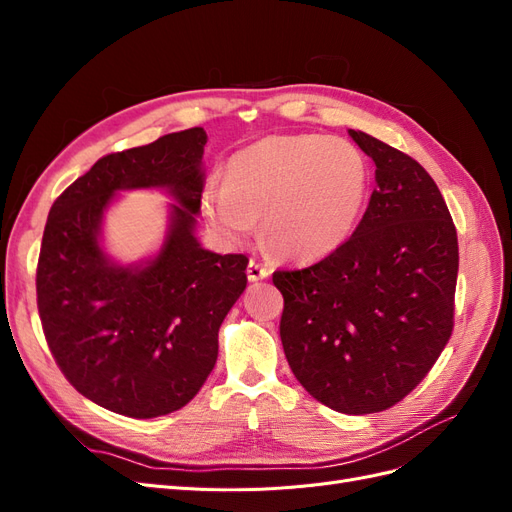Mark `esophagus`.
<instances>
[{"instance_id": "esophagus-1", "label": "esophagus", "mask_w": 512, "mask_h": 512, "mask_svg": "<svg viewBox=\"0 0 512 512\" xmlns=\"http://www.w3.org/2000/svg\"><path fill=\"white\" fill-rule=\"evenodd\" d=\"M269 275H271V269L262 267L260 262H256V260H250V265H247V280L260 282V280H267Z\"/></svg>"}]
</instances>
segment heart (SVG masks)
<instances>
[{
    "label": "heart",
    "instance_id": "b5f03b06",
    "mask_svg": "<svg viewBox=\"0 0 512 512\" xmlns=\"http://www.w3.org/2000/svg\"><path fill=\"white\" fill-rule=\"evenodd\" d=\"M369 188L363 151L327 134H277L237 151L226 183H209L200 211L228 241L250 235L256 218L277 252L312 262L342 247Z\"/></svg>",
    "mask_w": 512,
    "mask_h": 512
}]
</instances>
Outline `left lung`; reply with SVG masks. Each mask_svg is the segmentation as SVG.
<instances>
[{"label": "left lung", "mask_w": 512, "mask_h": 512, "mask_svg": "<svg viewBox=\"0 0 512 512\" xmlns=\"http://www.w3.org/2000/svg\"><path fill=\"white\" fill-rule=\"evenodd\" d=\"M376 164L354 235L299 271H275L288 365L320 404L382 412L404 399L453 333L457 230L436 181L406 153L348 130Z\"/></svg>", "instance_id": "1"}]
</instances>
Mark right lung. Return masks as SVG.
Returning <instances> with one entry per match:
<instances>
[{
    "instance_id": "1",
    "label": "right lung",
    "mask_w": 512,
    "mask_h": 512,
    "mask_svg": "<svg viewBox=\"0 0 512 512\" xmlns=\"http://www.w3.org/2000/svg\"><path fill=\"white\" fill-rule=\"evenodd\" d=\"M207 132L190 128L100 158L49 213L36 292L46 344L76 391L132 418L164 416L200 391L218 331L247 284L243 254H215L194 230ZM164 189L174 203L161 252L121 266L101 247L119 191Z\"/></svg>"
}]
</instances>
